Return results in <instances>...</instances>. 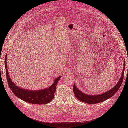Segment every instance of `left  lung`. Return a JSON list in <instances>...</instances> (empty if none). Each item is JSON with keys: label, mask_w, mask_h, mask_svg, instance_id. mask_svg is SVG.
<instances>
[{"label": "left lung", "mask_w": 128, "mask_h": 128, "mask_svg": "<svg viewBox=\"0 0 128 128\" xmlns=\"http://www.w3.org/2000/svg\"><path fill=\"white\" fill-rule=\"evenodd\" d=\"M124 68L122 73L121 74V76L118 81V83L116 86L113 87L111 90H109L108 91L102 93L100 95H88L86 94H84L80 90H79L76 86L74 84V92L76 98L82 102L88 103V104H96V103H99L104 102L107 99L110 98L112 97L116 93L118 90L120 88V87L122 84L123 79H124V71L125 69L126 66V62L125 60H124Z\"/></svg>", "instance_id": "8db88e82"}]
</instances>
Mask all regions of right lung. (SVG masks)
Segmentation results:
<instances>
[{
  "instance_id": "add662e5",
  "label": "right lung",
  "mask_w": 128,
  "mask_h": 128,
  "mask_svg": "<svg viewBox=\"0 0 128 128\" xmlns=\"http://www.w3.org/2000/svg\"><path fill=\"white\" fill-rule=\"evenodd\" d=\"M7 54H6L4 58V65L6 72L7 82L10 88L14 94L18 98L28 103L34 104H45L52 100L54 97V93L56 90V86L58 81L62 76L56 78L54 80L52 85L48 88L40 90H25L18 87L12 82L8 72L7 66Z\"/></svg>"
}]
</instances>
